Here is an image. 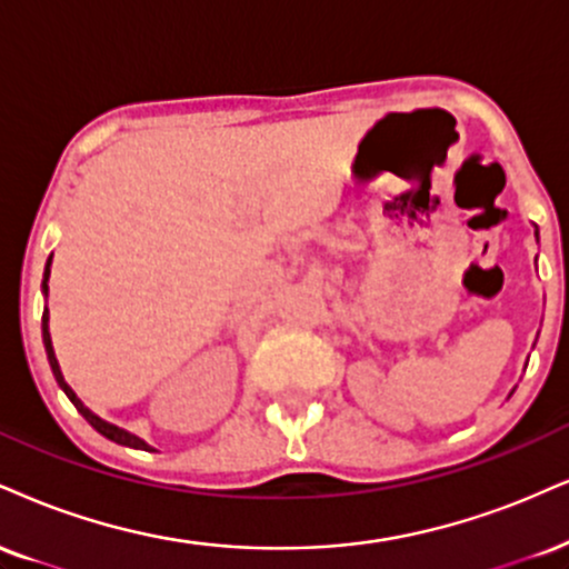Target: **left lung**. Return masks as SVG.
<instances>
[{
	"label": "left lung",
	"mask_w": 569,
	"mask_h": 569,
	"mask_svg": "<svg viewBox=\"0 0 569 569\" xmlns=\"http://www.w3.org/2000/svg\"><path fill=\"white\" fill-rule=\"evenodd\" d=\"M536 236H538V230H536Z\"/></svg>",
	"instance_id": "left-lung-1"
}]
</instances>
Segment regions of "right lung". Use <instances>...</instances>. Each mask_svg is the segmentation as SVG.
Wrapping results in <instances>:
<instances>
[{
    "label": "right lung",
    "instance_id": "1",
    "mask_svg": "<svg viewBox=\"0 0 569 569\" xmlns=\"http://www.w3.org/2000/svg\"><path fill=\"white\" fill-rule=\"evenodd\" d=\"M50 264H52V257L47 259V267H44V280H42V291H44V293H47V280H50ZM47 323H50V310H47V307H44V315H42V341H44V352H47V360H50L52 376H54V381H58V387L63 389L68 400H71L73 406H77L79 413L84 416V419H87L89 423H92V429H98V432H100L102 437H108V440H113V442H119V445H127V448H134V450H153V448H150V445H148L146 440H140V437H137V435L127 432V429H121V427H116V423H111V421L100 419L98 413H92V410H89V408L84 406V402L79 400L77 392H73V389L66 385L63 373H60L58 358H54V350H52V339H50V326H47Z\"/></svg>",
    "mask_w": 569,
    "mask_h": 569
}]
</instances>
